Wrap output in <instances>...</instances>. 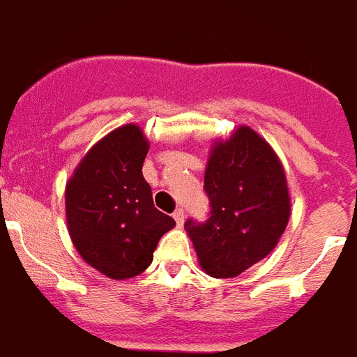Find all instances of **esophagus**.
I'll use <instances>...</instances> for the list:
<instances>
[{"label": "esophagus", "mask_w": 357, "mask_h": 357, "mask_svg": "<svg viewBox=\"0 0 357 357\" xmlns=\"http://www.w3.org/2000/svg\"><path fill=\"white\" fill-rule=\"evenodd\" d=\"M172 216H174V220H176V224L183 225V220H185V211H183V208H178V211H176V213H174Z\"/></svg>", "instance_id": "1"}]
</instances>
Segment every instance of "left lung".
I'll list each match as a JSON object with an SVG mask.
<instances>
[{
    "label": "left lung",
    "instance_id": "left-lung-1",
    "mask_svg": "<svg viewBox=\"0 0 357 357\" xmlns=\"http://www.w3.org/2000/svg\"><path fill=\"white\" fill-rule=\"evenodd\" d=\"M208 218L185 222L199 266L211 277L231 279L275 249L289 220L286 174L259 133L240 126L214 143L205 170Z\"/></svg>",
    "mask_w": 357,
    "mask_h": 357
}]
</instances>
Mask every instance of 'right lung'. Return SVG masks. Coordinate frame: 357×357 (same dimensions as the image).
I'll list each match as a JSON object with an SVG mask.
<instances>
[{
    "instance_id": "1",
    "label": "right lung",
    "mask_w": 357,
    "mask_h": 357,
    "mask_svg": "<svg viewBox=\"0 0 357 357\" xmlns=\"http://www.w3.org/2000/svg\"><path fill=\"white\" fill-rule=\"evenodd\" d=\"M149 141L124 124L89 150L66 185L69 236L89 266L124 280L152 264L159 238L176 225L153 207L143 178Z\"/></svg>"
}]
</instances>
